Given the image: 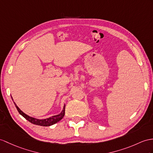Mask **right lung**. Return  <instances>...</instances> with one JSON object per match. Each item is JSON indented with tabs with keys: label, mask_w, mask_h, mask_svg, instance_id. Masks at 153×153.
<instances>
[{
	"label": "right lung",
	"mask_w": 153,
	"mask_h": 153,
	"mask_svg": "<svg viewBox=\"0 0 153 153\" xmlns=\"http://www.w3.org/2000/svg\"><path fill=\"white\" fill-rule=\"evenodd\" d=\"M15 104V106H16L17 110H18L19 113L22 116L24 117L26 120H28L29 122L32 123L36 125H39V126H48L51 125H53L55 123H56L58 121H60L64 117V115H65V105L64 106V108H63L62 111H61L60 114H59L58 115H53L49 118H47V119H44V120H38V119H36L33 118L32 117L29 116V115H27L25 114L23 111H22L19 108L15 102H13Z\"/></svg>",
	"instance_id": "1"
}]
</instances>
